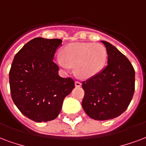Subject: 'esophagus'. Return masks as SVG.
Here are the masks:
<instances>
[{
  "label": "esophagus",
  "instance_id": "esophagus-1",
  "mask_svg": "<svg viewBox=\"0 0 146 146\" xmlns=\"http://www.w3.org/2000/svg\"><path fill=\"white\" fill-rule=\"evenodd\" d=\"M75 86L77 87H80V86H81V83H80V81H76L75 82Z\"/></svg>",
  "mask_w": 146,
  "mask_h": 146
}]
</instances>
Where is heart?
Masks as SVG:
<instances>
[{"label": "heart", "instance_id": "b5f03b06", "mask_svg": "<svg viewBox=\"0 0 146 146\" xmlns=\"http://www.w3.org/2000/svg\"><path fill=\"white\" fill-rule=\"evenodd\" d=\"M61 53L62 56L56 57V64L65 71L74 66L76 76L83 79L100 73L108 58L104 46L93 43H70L62 48Z\"/></svg>", "mask_w": 146, "mask_h": 146}]
</instances>
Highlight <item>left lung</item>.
Returning a JSON list of instances; mask_svg holds the SVG:
<instances>
[{
  "instance_id": "obj_1",
  "label": "left lung",
  "mask_w": 146,
  "mask_h": 146,
  "mask_svg": "<svg viewBox=\"0 0 146 146\" xmlns=\"http://www.w3.org/2000/svg\"><path fill=\"white\" fill-rule=\"evenodd\" d=\"M108 64L100 73L82 82V107L94 120L118 117L127 109L135 92V70L125 55L106 41Z\"/></svg>"
}]
</instances>
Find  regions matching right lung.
Returning <instances> with one entry per match:
<instances>
[{
	"mask_svg": "<svg viewBox=\"0 0 146 146\" xmlns=\"http://www.w3.org/2000/svg\"><path fill=\"white\" fill-rule=\"evenodd\" d=\"M62 40L35 38L20 49L9 72L11 98L22 114L36 122L59 115L64 98L75 87L73 79L59 76L53 61Z\"/></svg>",
	"mask_w": 146,
	"mask_h": 146,
	"instance_id": "obj_1",
	"label": "right lung"
}]
</instances>
